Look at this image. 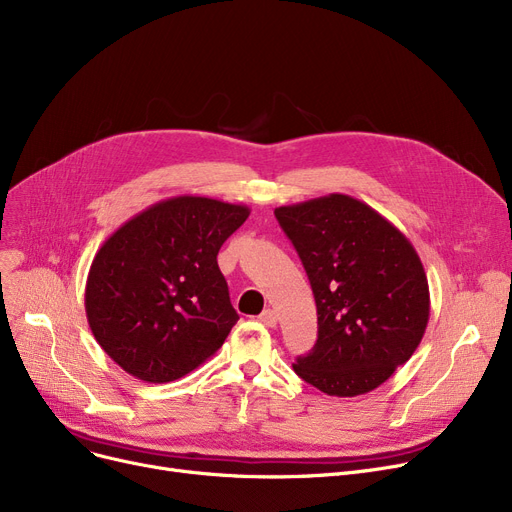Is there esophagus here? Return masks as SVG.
Listing matches in <instances>:
<instances>
[{
  "label": "esophagus",
  "instance_id": "obj_1",
  "mask_svg": "<svg viewBox=\"0 0 512 512\" xmlns=\"http://www.w3.org/2000/svg\"><path fill=\"white\" fill-rule=\"evenodd\" d=\"M258 319H260V323L266 325V327H275V325H277V312H275L273 308H266V310L258 316Z\"/></svg>",
  "mask_w": 512,
  "mask_h": 512
}]
</instances>
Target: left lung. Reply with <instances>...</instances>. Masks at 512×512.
<instances>
[{"mask_svg":"<svg viewBox=\"0 0 512 512\" xmlns=\"http://www.w3.org/2000/svg\"><path fill=\"white\" fill-rule=\"evenodd\" d=\"M275 216L304 264L319 337L294 371L337 398L373 392L419 348L429 285L412 243L364 202L329 193Z\"/></svg>","mask_w":512,"mask_h":512,"instance_id":"1","label":"left lung"}]
</instances>
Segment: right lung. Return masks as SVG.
<instances>
[{"instance_id": "right-lung-1", "label": "right lung", "mask_w": 512, "mask_h": 512, "mask_svg": "<svg viewBox=\"0 0 512 512\" xmlns=\"http://www.w3.org/2000/svg\"><path fill=\"white\" fill-rule=\"evenodd\" d=\"M250 208L177 196L139 212L97 250L85 310L97 344L129 375L175 381L223 346L237 312L218 250Z\"/></svg>"}]
</instances>
